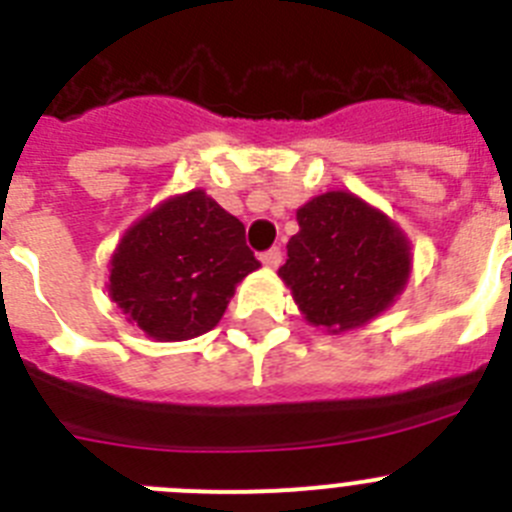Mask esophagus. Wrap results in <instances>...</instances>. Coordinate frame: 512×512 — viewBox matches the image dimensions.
<instances>
[{"label": "esophagus", "instance_id": "1", "mask_svg": "<svg viewBox=\"0 0 512 512\" xmlns=\"http://www.w3.org/2000/svg\"><path fill=\"white\" fill-rule=\"evenodd\" d=\"M261 261H264V266L277 269V266L282 264V248L274 246V248H269V251H264V253H261Z\"/></svg>", "mask_w": 512, "mask_h": 512}]
</instances>
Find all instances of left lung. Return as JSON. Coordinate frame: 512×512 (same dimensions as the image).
I'll list each match as a JSON object with an SVG mask.
<instances>
[{"mask_svg":"<svg viewBox=\"0 0 512 512\" xmlns=\"http://www.w3.org/2000/svg\"><path fill=\"white\" fill-rule=\"evenodd\" d=\"M300 233L279 269L310 325L359 328L395 302L410 277V241L351 192H325L297 210Z\"/></svg>","mask_w":512,"mask_h":512,"instance_id":"left-lung-1","label":"left lung"}]
</instances>
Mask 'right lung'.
Returning a JSON list of instances; mask_svg holds the SVG:
<instances>
[{
  "instance_id": "obj_1",
  "label": "right lung",
  "mask_w": 512,
  "mask_h": 512,
  "mask_svg": "<svg viewBox=\"0 0 512 512\" xmlns=\"http://www.w3.org/2000/svg\"><path fill=\"white\" fill-rule=\"evenodd\" d=\"M259 266L241 220L192 189L125 230L107 289L146 336L189 341L220 323L235 284Z\"/></svg>"
}]
</instances>
